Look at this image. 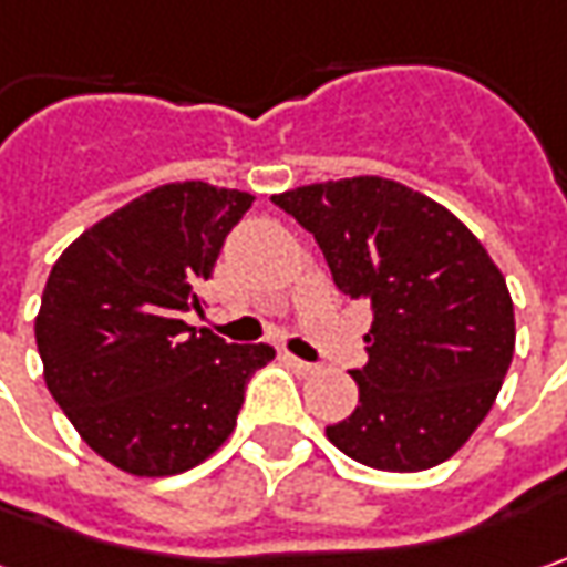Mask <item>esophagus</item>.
<instances>
[{
    "label": "esophagus",
    "instance_id": "1",
    "mask_svg": "<svg viewBox=\"0 0 567 567\" xmlns=\"http://www.w3.org/2000/svg\"><path fill=\"white\" fill-rule=\"evenodd\" d=\"M285 361L298 371V374H305V378H310V374H317L320 371V364H310V361H301L298 355H291V352H285Z\"/></svg>",
    "mask_w": 567,
    "mask_h": 567
}]
</instances>
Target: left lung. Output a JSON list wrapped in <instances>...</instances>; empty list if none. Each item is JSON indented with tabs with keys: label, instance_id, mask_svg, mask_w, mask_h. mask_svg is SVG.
Here are the masks:
<instances>
[{
	"label": "left lung",
	"instance_id": "obj_1",
	"mask_svg": "<svg viewBox=\"0 0 567 567\" xmlns=\"http://www.w3.org/2000/svg\"><path fill=\"white\" fill-rule=\"evenodd\" d=\"M320 244L332 282L374 310L358 406L327 437L383 473L431 470L470 441L514 358V301L454 212L386 177L272 196Z\"/></svg>",
	"mask_w": 567,
	"mask_h": 567
}]
</instances>
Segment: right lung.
I'll use <instances>...</instances> for the list:
<instances>
[{
    "instance_id": "add662e5",
    "label": "right lung",
    "mask_w": 567,
    "mask_h": 567,
    "mask_svg": "<svg viewBox=\"0 0 567 567\" xmlns=\"http://www.w3.org/2000/svg\"><path fill=\"white\" fill-rule=\"evenodd\" d=\"M250 193L164 184L75 237L43 285V381L87 447L130 476L199 466L237 425L244 390L276 349L184 323Z\"/></svg>"
}]
</instances>
